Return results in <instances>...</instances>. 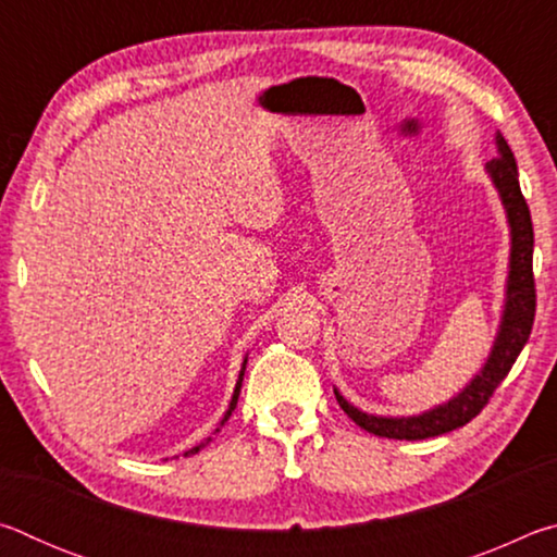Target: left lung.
Listing matches in <instances>:
<instances>
[{
    "instance_id": "8db88e82",
    "label": "left lung",
    "mask_w": 557,
    "mask_h": 557,
    "mask_svg": "<svg viewBox=\"0 0 557 557\" xmlns=\"http://www.w3.org/2000/svg\"><path fill=\"white\" fill-rule=\"evenodd\" d=\"M496 154L486 162V174L492 178L498 199L504 203L508 231H511V252H508V277H506V297L502 324L494 338L492 351L486 356L474 379L461 388L455 398L435 405L420 414H403V418H388V414H371L358 410L348 403L342 393L334 388V395L342 410L351 418L358 428L373 432L388 440H428L445 435V432L467 425L471 418L482 412L484 405L492 398L518 354L531 336L533 317H535V282H533V223L531 211L518 184V166L511 147L506 145L502 132H496Z\"/></svg>"
}]
</instances>
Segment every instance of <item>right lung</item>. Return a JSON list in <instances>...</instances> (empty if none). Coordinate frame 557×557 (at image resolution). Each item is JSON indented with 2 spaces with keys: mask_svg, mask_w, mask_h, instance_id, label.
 <instances>
[{
  "mask_svg": "<svg viewBox=\"0 0 557 557\" xmlns=\"http://www.w3.org/2000/svg\"><path fill=\"white\" fill-rule=\"evenodd\" d=\"M245 363H248V356L243 358V369H240V373H238V381H235V391H233V398H231V405H228V410H225V414H223V420H221V425L215 428V432H219L225 422H228V418L233 414V410H235V405H238V395H240V385H243V375H245ZM211 442V437L206 440V442H201V445H196V447H191L188 451H184V457H188V455H196V451H199L201 447H206Z\"/></svg>",
  "mask_w": 557,
  "mask_h": 557,
  "instance_id": "1",
  "label": "right lung"
}]
</instances>
